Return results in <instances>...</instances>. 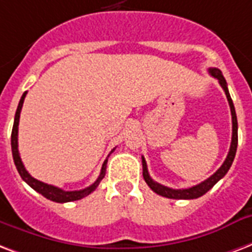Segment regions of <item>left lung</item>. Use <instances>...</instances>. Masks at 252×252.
I'll list each match as a JSON object with an SVG mask.
<instances>
[{"label": "left lung", "instance_id": "1", "mask_svg": "<svg viewBox=\"0 0 252 252\" xmlns=\"http://www.w3.org/2000/svg\"><path fill=\"white\" fill-rule=\"evenodd\" d=\"M209 73L213 76L214 79L218 80V83L222 87V89L225 91V94L227 97V101H229L230 105V112H231V121H233V136H231V144H230V150L227 157H226L223 164L218 168V171L216 173H213L209 179H206L205 181H202L200 184L194 185V187H190V188L185 189H172L165 187V185H161L157 181H154L150 176L147 169V163L144 160V158L142 157V165H143V179L144 181L147 183V185L150 188L153 189L154 192L160 194L163 197H167V198H173V200H192V198H198L202 194H205L209 189H212L214 185L217 184L218 181L221 180L222 177L225 176L227 171L230 169L231 164H233L234 158H235V153H237V146H238V122H237V114H235V108H234L233 99L230 97L229 89H227V83H226L225 77L222 75V72L218 69V68H209Z\"/></svg>", "mask_w": 252, "mask_h": 252}]
</instances>
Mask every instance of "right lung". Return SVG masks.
Instances as JSON below:
<instances>
[{
    "instance_id": "obj_1",
    "label": "right lung",
    "mask_w": 252,
    "mask_h": 252,
    "mask_svg": "<svg viewBox=\"0 0 252 252\" xmlns=\"http://www.w3.org/2000/svg\"><path fill=\"white\" fill-rule=\"evenodd\" d=\"M26 93L27 92H25L22 94V97H21L18 108H17V112H15L13 130H11V153H13V159H14L15 167L18 169V173L21 175L23 181H26L31 188L34 189V190H36L38 193H40L42 196H44L46 198H48V200L55 201V202H60V204H63V202H71V201L76 200H81V198H84V197L88 196V194H91V193L98 187L99 181L104 179L105 172H106V163H108V159H106V160L104 161V164H102V168H101V173H99L98 179H97L92 185H89L87 188L80 189V190H63V189L58 188V187L46 184V183H43V181H39L36 180V179H34L30 173L27 172L26 168H25V165H23L22 160H21V157H19L18 151L19 116H21V110H22L23 101H25ZM113 151H114V150H113Z\"/></svg>"
}]
</instances>
